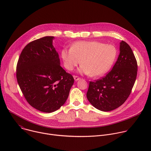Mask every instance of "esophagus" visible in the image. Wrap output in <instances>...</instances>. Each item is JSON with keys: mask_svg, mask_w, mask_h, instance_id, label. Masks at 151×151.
Listing matches in <instances>:
<instances>
[{"mask_svg": "<svg viewBox=\"0 0 151 151\" xmlns=\"http://www.w3.org/2000/svg\"><path fill=\"white\" fill-rule=\"evenodd\" d=\"M73 78H74V79L75 80V81H78L79 79H80L81 78L79 77V76H73Z\"/></svg>", "mask_w": 151, "mask_h": 151, "instance_id": "esophagus-1", "label": "esophagus"}]
</instances>
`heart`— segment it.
I'll return each mask as SVG.
<instances>
[{"label":"heart","instance_id":"b5f03b06","mask_svg":"<svg viewBox=\"0 0 151 151\" xmlns=\"http://www.w3.org/2000/svg\"><path fill=\"white\" fill-rule=\"evenodd\" d=\"M117 55L116 47L97 41H79L70 49H63L61 57L65 68L72 70L81 63L79 70L91 76H99L108 71Z\"/></svg>","mask_w":151,"mask_h":151}]
</instances>
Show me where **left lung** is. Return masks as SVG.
Returning <instances> with one entry per match:
<instances>
[{
  "instance_id": "8db88e82",
  "label": "left lung",
  "mask_w": 151,
  "mask_h": 151,
  "mask_svg": "<svg viewBox=\"0 0 151 151\" xmlns=\"http://www.w3.org/2000/svg\"><path fill=\"white\" fill-rule=\"evenodd\" d=\"M120 53L111 71L95 81H90L87 93L96 109L107 112L121 106L130 96L136 79L137 63L127 43H120Z\"/></svg>"
}]
</instances>
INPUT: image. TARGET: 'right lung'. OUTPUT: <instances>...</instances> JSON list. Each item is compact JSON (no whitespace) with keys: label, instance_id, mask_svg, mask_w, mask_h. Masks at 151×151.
<instances>
[{"label":"right lung","instance_id":"obj_1","mask_svg":"<svg viewBox=\"0 0 151 151\" xmlns=\"http://www.w3.org/2000/svg\"><path fill=\"white\" fill-rule=\"evenodd\" d=\"M53 39L45 36L29 43L21 51L16 69L17 82L27 101L46 113L64 104L74 83L73 76L60 66Z\"/></svg>","mask_w":151,"mask_h":151}]
</instances>
